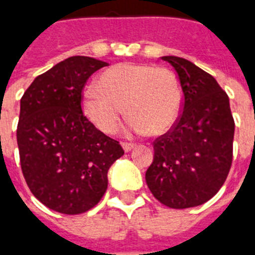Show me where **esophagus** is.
<instances>
[{"mask_svg": "<svg viewBox=\"0 0 255 255\" xmlns=\"http://www.w3.org/2000/svg\"><path fill=\"white\" fill-rule=\"evenodd\" d=\"M134 143H130V142H122V147L125 151H130L131 149H134Z\"/></svg>", "mask_w": 255, "mask_h": 255, "instance_id": "obj_1", "label": "esophagus"}]
</instances>
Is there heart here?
<instances>
[{
  "mask_svg": "<svg viewBox=\"0 0 255 255\" xmlns=\"http://www.w3.org/2000/svg\"><path fill=\"white\" fill-rule=\"evenodd\" d=\"M182 102V88L175 73L150 64L114 65L101 74L98 86L90 85L82 93L85 116L105 134L117 130L125 105L133 114L129 130L165 133L178 120Z\"/></svg>",
  "mask_w": 255,
  "mask_h": 255,
  "instance_id": "1",
  "label": "heart"
}]
</instances>
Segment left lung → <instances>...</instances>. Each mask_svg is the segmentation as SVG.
<instances>
[{
  "label": "left lung",
  "instance_id": "left-lung-1",
  "mask_svg": "<svg viewBox=\"0 0 255 255\" xmlns=\"http://www.w3.org/2000/svg\"><path fill=\"white\" fill-rule=\"evenodd\" d=\"M162 60L178 74L182 112L173 128L153 142L146 183L167 208H194L213 198L228 178L234 120L228 94L214 77L181 57Z\"/></svg>",
  "mask_w": 255,
  "mask_h": 255
}]
</instances>
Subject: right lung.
<instances>
[{"mask_svg": "<svg viewBox=\"0 0 255 255\" xmlns=\"http://www.w3.org/2000/svg\"><path fill=\"white\" fill-rule=\"evenodd\" d=\"M106 62L74 56L35 77L21 98L17 143L27 186L46 208L81 214L108 189V170L124 155L120 142L82 113L86 81Z\"/></svg>", "mask_w": 255, "mask_h": 255, "instance_id": "obj_1", "label": "right lung"}]
</instances>
